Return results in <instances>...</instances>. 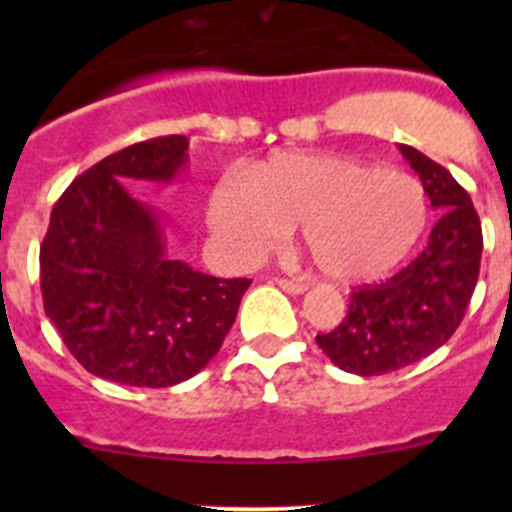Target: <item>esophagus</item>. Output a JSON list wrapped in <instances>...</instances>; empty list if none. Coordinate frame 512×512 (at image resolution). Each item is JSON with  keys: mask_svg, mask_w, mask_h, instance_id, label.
Listing matches in <instances>:
<instances>
[{"mask_svg": "<svg viewBox=\"0 0 512 512\" xmlns=\"http://www.w3.org/2000/svg\"><path fill=\"white\" fill-rule=\"evenodd\" d=\"M275 282L280 285L285 292L289 294H302L304 289H307V285L304 282H297V280H287V277H275Z\"/></svg>", "mask_w": 512, "mask_h": 512, "instance_id": "34e87169", "label": "esophagus"}]
</instances>
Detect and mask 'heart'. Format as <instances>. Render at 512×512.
Here are the masks:
<instances>
[{
	"mask_svg": "<svg viewBox=\"0 0 512 512\" xmlns=\"http://www.w3.org/2000/svg\"><path fill=\"white\" fill-rule=\"evenodd\" d=\"M426 223L428 198L414 175L334 153H275L210 198V225L237 257L270 255L299 227L314 265L339 285L394 270Z\"/></svg>",
	"mask_w": 512,
	"mask_h": 512,
	"instance_id": "1",
	"label": "heart"
}]
</instances>
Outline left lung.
I'll use <instances>...</instances> for the list:
<instances>
[{"label": "left lung", "mask_w": 512, "mask_h": 512, "mask_svg": "<svg viewBox=\"0 0 512 512\" xmlns=\"http://www.w3.org/2000/svg\"><path fill=\"white\" fill-rule=\"evenodd\" d=\"M401 153L441 218L416 260L379 285L354 289L342 324L317 334L322 352L349 374H389L436 352L463 322L478 282L483 232L471 195L416 148Z\"/></svg>", "instance_id": "8db88e82"}]
</instances>
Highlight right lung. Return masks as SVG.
Listing matches in <instances>:
<instances>
[{
  "mask_svg": "<svg viewBox=\"0 0 512 512\" xmlns=\"http://www.w3.org/2000/svg\"><path fill=\"white\" fill-rule=\"evenodd\" d=\"M188 138L160 136L98 160L51 210L39 250L41 299L74 359L126 386L180 384L223 347L252 280L170 260L160 218L126 180L170 183Z\"/></svg>",
  "mask_w": 512,
  "mask_h": 512,
  "instance_id": "add662e5",
  "label": "right lung"
}]
</instances>
